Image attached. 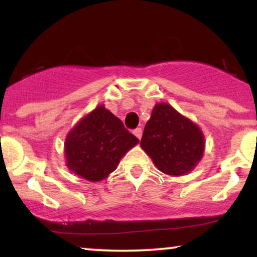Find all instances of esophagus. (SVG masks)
<instances>
[{"instance_id": "esophagus-1", "label": "esophagus", "mask_w": 257, "mask_h": 257, "mask_svg": "<svg viewBox=\"0 0 257 257\" xmlns=\"http://www.w3.org/2000/svg\"><path fill=\"white\" fill-rule=\"evenodd\" d=\"M133 133H134V135L139 139V140H140L141 137H143V129H141V128H137Z\"/></svg>"}]
</instances>
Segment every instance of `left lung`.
Returning <instances> with one entry per match:
<instances>
[{
	"instance_id": "obj_1",
	"label": "left lung",
	"mask_w": 257,
	"mask_h": 257,
	"mask_svg": "<svg viewBox=\"0 0 257 257\" xmlns=\"http://www.w3.org/2000/svg\"><path fill=\"white\" fill-rule=\"evenodd\" d=\"M158 170L170 176L191 173L203 157L204 134L172 105L158 102L147 120L140 143Z\"/></svg>"
}]
</instances>
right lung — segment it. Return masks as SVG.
I'll list each match as a JSON object with an SVG mask.
<instances>
[{
    "label": "right lung",
    "instance_id": "right-lung-1",
    "mask_svg": "<svg viewBox=\"0 0 257 257\" xmlns=\"http://www.w3.org/2000/svg\"><path fill=\"white\" fill-rule=\"evenodd\" d=\"M138 143L139 139L126 131L118 117L99 105L66 135V167L79 178L101 181L116 170L123 156Z\"/></svg>",
    "mask_w": 257,
    "mask_h": 257
}]
</instances>
